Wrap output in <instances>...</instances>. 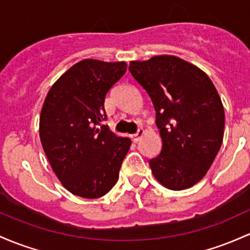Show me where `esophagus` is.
Instances as JSON below:
<instances>
[{
    "label": "esophagus",
    "instance_id": "esophagus-1",
    "mask_svg": "<svg viewBox=\"0 0 250 250\" xmlns=\"http://www.w3.org/2000/svg\"><path fill=\"white\" fill-rule=\"evenodd\" d=\"M144 133H145L144 129H142V128H140V129L136 131V133L134 134V135H131V139H133V141L134 142H138L139 140L141 139V136L144 135Z\"/></svg>",
    "mask_w": 250,
    "mask_h": 250
}]
</instances>
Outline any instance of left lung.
I'll return each mask as SVG.
<instances>
[{"label":"left lung","mask_w":250,"mask_h":250,"mask_svg":"<svg viewBox=\"0 0 250 250\" xmlns=\"http://www.w3.org/2000/svg\"><path fill=\"white\" fill-rule=\"evenodd\" d=\"M155 109L163 148L149 160L161 185L180 191L204 178L223 142L224 108L204 71L174 56L129 62Z\"/></svg>","instance_id":"obj_1"}]
</instances>
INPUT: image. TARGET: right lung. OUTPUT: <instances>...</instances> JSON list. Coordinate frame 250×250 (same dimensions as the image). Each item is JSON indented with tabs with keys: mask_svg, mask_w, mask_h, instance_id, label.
Segmentation results:
<instances>
[{
	"mask_svg": "<svg viewBox=\"0 0 250 250\" xmlns=\"http://www.w3.org/2000/svg\"><path fill=\"white\" fill-rule=\"evenodd\" d=\"M125 71V62L84 59L60 76L45 98L41 145L62 185L76 196L100 198L119 179L131 141L102 122L105 95Z\"/></svg>",
	"mask_w": 250,
	"mask_h": 250,
	"instance_id": "add662e5",
	"label": "right lung"
}]
</instances>
